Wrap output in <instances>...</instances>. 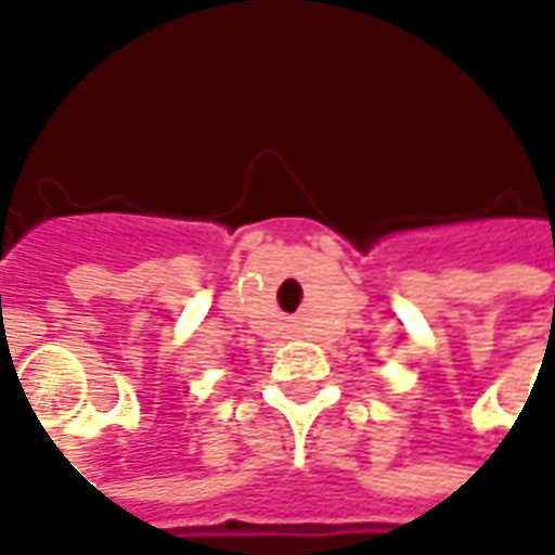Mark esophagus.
<instances>
[{"mask_svg": "<svg viewBox=\"0 0 555 555\" xmlns=\"http://www.w3.org/2000/svg\"><path fill=\"white\" fill-rule=\"evenodd\" d=\"M291 333H297V326H291Z\"/></svg>", "mask_w": 555, "mask_h": 555, "instance_id": "1", "label": "esophagus"}]
</instances>
